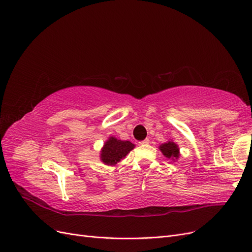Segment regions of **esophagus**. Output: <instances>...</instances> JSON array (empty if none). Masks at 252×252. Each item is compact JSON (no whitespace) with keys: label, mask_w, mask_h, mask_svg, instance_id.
<instances>
[{"label":"esophagus","mask_w":252,"mask_h":252,"mask_svg":"<svg viewBox=\"0 0 252 252\" xmlns=\"http://www.w3.org/2000/svg\"><path fill=\"white\" fill-rule=\"evenodd\" d=\"M139 143H140V145H147V144H149V139H145L143 141L139 142Z\"/></svg>","instance_id":"obj_1"}]
</instances>
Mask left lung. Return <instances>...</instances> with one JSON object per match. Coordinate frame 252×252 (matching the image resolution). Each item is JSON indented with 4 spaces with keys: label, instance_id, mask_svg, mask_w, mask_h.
<instances>
[{
    "label": "left lung",
    "instance_id": "8db88e82",
    "mask_svg": "<svg viewBox=\"0 0 252 252\" xmlns=\"http://www.w3.org/2000/svg\"><path fill=\"white\" fill-rule=\"evenodd\" d=\"M158 148H159V150L161 151L163 156H165L168 158H171L172 160H177L180 157L179 147L172 140L166 142V143L160 144Z\"/></svg>",
    "mask_w": 252,
    "mask_h": 252
}]
</instances>
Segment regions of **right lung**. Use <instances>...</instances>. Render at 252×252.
Here are the masks:
<instances>
[{"instance_id": "obj_1", "label": "right lung", "mask_w": 252, "mask_h": 252, "mask_svg": "<svg viewBox=\"0 0 252 252\" xmlns=\"http://www.w3.org/2000/svg\"><path fill=\"white\" fill-rule=\"evenodd\" d=\"M134 148L135 144H133L132 142L118 140L117 138L110 136L108 140L105 141L100 151V159L107 166H115Z\"/></svg>"}]
</instances>
